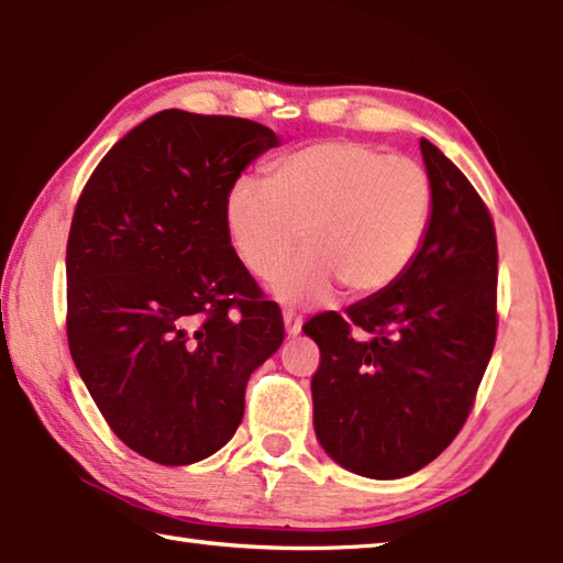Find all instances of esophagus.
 I'll list each match as a JSON object with an SVG mask.
<instances>
[{"label":"esophagus","instance_id":"obj_1","mask_svg":"<svg viewBox=\"0 0 563 563\" xmlns=\"http://www.w3.org/2000/svg\"><path fill=\"white\" fill-rule=\"evenodd\" d=\"M283 322H285V332H288V338H298L300 335V328H302V320L295 316V312L285 310L283 312Z\"/></svg>","mask_w":563,"mask_h":563}]
</instances>
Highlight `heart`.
Instances as JSON below:
<instances>
[{
	"instance_id": "heart-1",
	"label": "heart",
	"mask_w": 563,
	"mask_h": 563,
	"mask_svg": "<svg viewBox=\"0 0 563 563\" xmlns=\"http://www.w3.org/2000/svg\"><path fill=\"white\" fill-rule=\"evenodd\" d=\"M434 190L417 161L360 141H318L275 161L268 178L228 188L223 221L238 258L283 302H320L342 283L369 298L402 278L432 221Z\"/></svg>"
}]
</instances>
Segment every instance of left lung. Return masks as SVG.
Masks as SVG:
<instances>
[{
	"mask_svg": "<svg viewBox=\"0 0 563 563\" xmlns=\"http://www.w3.org/2000/svg\"><path fill=\"white\" fill-rule=\"evenodd\" d=\"M432 221L393 288L320 312L312 424L330 460L399 479L437 460L470 417L497 338V235L479 194L430 141Z\"/></svg>",
	"mask_w": 563,
	"mask_h": 563,
	"instance_id": "1",
	"label": "left lung"
}]
</instances>
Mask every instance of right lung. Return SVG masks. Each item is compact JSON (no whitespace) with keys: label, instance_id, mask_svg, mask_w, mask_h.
Wrapping results in <instances>:
<instances>
[{"label":"right lung","instance_id":"right-lung-1","mask_svg":"<svg viewBox=\"0 0 563 563\" xmlns=\"http://www.w3.org/2000/svg\"><path fill=\"white\" fill-rule=\"evenodd\" d=\"M280 146L263 123L158 111L93 170L66 243L71 360L113 434L166 466L235 434L245 385L283 342L238 258L223 201Z\"/></svg>","mask_w":563,"mask_h":563}]
</instances>
